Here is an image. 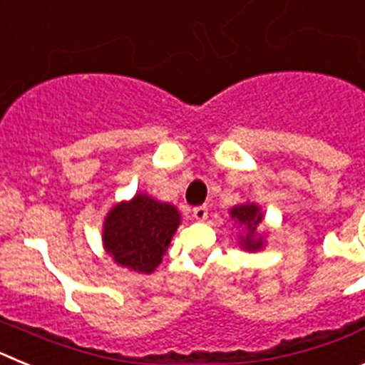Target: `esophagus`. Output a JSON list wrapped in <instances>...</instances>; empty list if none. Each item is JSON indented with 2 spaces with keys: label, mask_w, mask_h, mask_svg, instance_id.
I'll use <instances>...</instances> for the list:
<instances>
[{
  "label": "esophagus",
  "mask_w": 365,
  "mask_h": 365,
  "mask_svg": "<svg viewBox=\"0 0 365 365\" xmlns=\"http://www.w3.org/2000/svg\"><path fill=\"white\" fill-rule=\"evenodd\" d=\"M193 217L197 219V221H205L206 217H208V206L206 205H201V206H195L192 210Z\"/></svg>",
  "instance_id": "1"
}]
</instances>
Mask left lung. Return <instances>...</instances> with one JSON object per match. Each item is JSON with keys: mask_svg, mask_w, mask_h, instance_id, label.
Returning a JSON list of instances; mask_svg holds the SVG:
<instances>
[{"mask_svg": "<svg viewBox=\"0 0 365 365\" xmlns=\"http://www.w3.org/2000/svg\"><path fill=\"white\" fill-rule=\"evenodd\" d=\"M230 214H232V217L237 219L241 225H247L248 232H250V234H247V237L243 240L245 248H250V250H256V248H259L261 241L252 240L254 230H256V227L261 222L259 208H257L256 205H241V206H235V208H232Z\"/></svg>", "mask_w": 365, "mask_h": 365, "instance_id": "8db88e82", "label": "left lung"}]
</instances>
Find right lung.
<instances>
[{
  "mask_svg": "<svg viewBox=\"0 0 365 365\" xmlns=\"http://www.w3.org/2000/svg\"><path fill=\"white\" fill-rule=\"evenodd\" d=\"M172 205L148 195H135L109 212L104 222L106 250L118 265L137 272H153L179 227Z\"/></svg>",
  "mask_w": 365,
  "mask_h": 365,
  "instance_id": "1",
  "label": "right lung"
}]
</instances>
